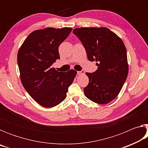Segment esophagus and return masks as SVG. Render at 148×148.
<instances>
[{"label":"esophagus","instance_id":"34e87169","mask_svg":"<svg viewBox=\"0 0 148 148\" xmlns=\"http://www.w3.org/2000/svg\"><path fill=\"white\" fill-rule=\"evenodd\" d=\"M77 73L78 75H82V74H85V72L84 71H77Z\"/></svg>","mask_w":148,"mask_h":148}]
</instances>
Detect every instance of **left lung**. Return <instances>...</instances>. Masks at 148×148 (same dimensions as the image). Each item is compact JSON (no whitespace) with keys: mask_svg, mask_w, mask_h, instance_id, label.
Here are the masks:
<instances>
[{"mask_svg":"<svg viewBox=\"0 0 148 148\" xmlns=\"http://www.w3.org/2000/svg\"><path fill=\"white\" fill-rule=\"evenodd\" d=\"M73 33L83 44L89 61L98 66L93 73H86L89 82L84 94L95 103L108 104L118 95L128 75L123 42L106 27L76 28Z\"/></svg>","mask_w":148,"mask_h":148,"instance_id":"left-lung-1","label":"left lung"}]
</instances>
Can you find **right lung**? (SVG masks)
Returning a JSON list of instances; mask_svg holds the SVG:
<instances>
[{
	"label": "right lung",
	"instance_id": "add662e5",
	"mask_svg": "<svg viewBox=\"0 0 148 148\" xmlns=\"http://www.w3.org/2000/svg\"><path fill=\"white\" fill-rule=\"evenodd\" d=\"M71 27H48L32 32L17 53L20 79L27 92L37 103L51 108L63 101L77 74L56 71L51 64L60 59L59 46L71 33Z\"/></svg>",
	"mask_w": 148,
	"mask_h": 148
}]
</instances>
